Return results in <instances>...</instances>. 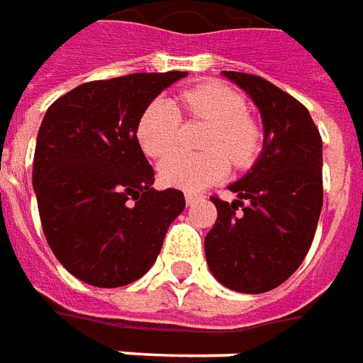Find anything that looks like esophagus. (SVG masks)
Instances as JSON below:
<instances>
[{
	"label": "esophagus",
	"instance_id": "obj_1",
	"mask_svg": "<svg viewBox=\"0 0 363 363\" xmlns=\"http://www.w3.org/2000/svg\"><path fill=\"white\" fill-rule=\"evenodd\" d=\"M197 199H199V195L191 194V191H186V203H187V205H191V203H195Z\"/></svg>",
	"mask_w": 363,
	"mask_h": 363
}]
</instances>
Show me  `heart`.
Wrapping results in <instances>:
<instances>
[{"instance_id":"1","label":"heart","mask_w":363,"mask_h":363,"mask_svg":"<svg viewBox=\"0 0 363 363\" xmlns=\"http://www.w3.org/2000/svg\"><path fill=\"white\" fill-rule=\"evenodd\" d=\"M182 101L189 117L211 123L203 143L207 152L168 156L158 168L166 186L197 191L225 176L228 160L236 168L252 164L258 154L262 133L248 117V105L242 95L227 84L205 82L184 91ZM179 130L182 113L177 105L168 97H154L138 119L136 138L150 158H162L177 146Z\"/></svg>"}]
</instances>
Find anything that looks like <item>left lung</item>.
Here are the masks:
<instances>
[{
	"mask_svg": "<svg viewBox=\"0 0 363 363\" xmlns=\"http://www.w3.org/2000/svg\"><path fill=\"white\" fill-rule=\"evenodd\" d=\"M258 105L264 152L228 187L233 203L211 201L217 220L205 236L213 276L240 293L276 289L309 252L323 209V138L307 107L268 79L225 72Z\"/></svg>",
	"mask_w": 363,
	"mask_h": 363,
	"instance_id": "8db88e82",
	"label": "left lung"
}]
</instances>
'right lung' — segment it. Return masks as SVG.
Here are the masks:
<instances>
[{
	"label": "right lung",
	"instance_id": "obj_1",
	"mask_svg": "<svg viewBox=\"0 0 363 363\" xmlns=\"http://www.w3.org/2000/svg\"><path fill=\"white\" fill-rule=\"evenodd\" d=\"M187 72L95 79L58 97L38 128L33 187L46 242L64 268L95 287H121L150 269L179 189L156 191L136 127L145 107Z\"/></svg>",
	"mask_w": 363,
	"mask_h": 363
}]
</instances>
